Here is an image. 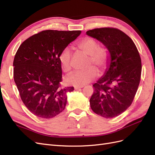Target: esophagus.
<instances>
[{
  "label": "esophagus",
  "mask_w": 155,
  "mask_h": 155,
  "mask_svg": "<svg viewBox=\"0 0 155 155\" xmlns=\"http://www.w3.org/2000/svg\"><path fill=\"white\" fill-rule=\"evenodd\" d=\"M83 87V86H81V87H75V90H79V89H80V88H81Z\"/></svg>",
  "instance_id": "34e87169"
}]
</instances>
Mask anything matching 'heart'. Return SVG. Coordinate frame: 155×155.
Masks as SVG:
<instances>
[{"instance_id":"1","label":"heart","mask_w":155,"mask_h":155,"mask_svg":"<svg viewBox=\"0 0 155 155\" xmlns=\"http://www.w3.org/2000/svg\"><path fill=\"white\" fill-rule=\"evenodd\" d=\"M76 48L83 53L89 56V61L85 71L74 72L69 75L67 78V82L70 85L75 86H83L91 82L97 76V71L104 72L107 68L109 61L110 54L105 47H100L99 43L90 37H84L76 44ZM72 53L68 48H65L61 52L59 59L61 67L65 72L71 70Z\"/></svg>"}]
</instances>
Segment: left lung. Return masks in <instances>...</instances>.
<instances>
[{
  "label": "left lung",
  "mask_w": 155,
  "mask_h": 155,
  "mask_svg": "<svg viewBox=\"0 0 155 155\" xmlns=\"http://www.w3.org/2000/svg\"><path fill=\"white\" fill-rule=\"evenodd\" d=\"M87 35L101 42L110 54L105 74L93 85L91 107L104 118H114L132 104L141 77V58L133 40L118 29L95 28Z\"/></svg>",
  "instance_id": "obj_1"
}]
</instances>
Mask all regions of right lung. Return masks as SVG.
<instances>
[{
	"mask_svg": "<svg viewBox=\"0 0 155 155\" xmlns=\"http://www.w3.org/2000/svg\"><path fill=\"white\" fill-rule=\"evenodd\" d=\"M81 31H42L21 45L13 60V78L22 102L32 114L50 119L60 114L67 105V92L62 88L61 51Z\"/></svg>",
	"mask_w": 155,
	"mask_h": 155,
	"instance_id": "obj_1",
	"label": "right lung"
}]
</instances>
